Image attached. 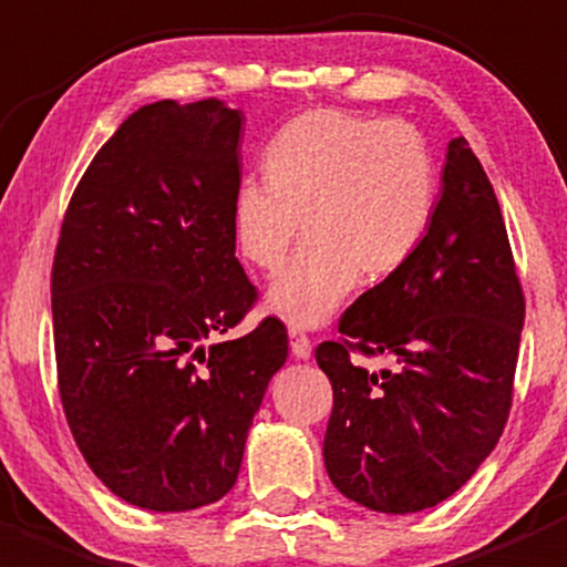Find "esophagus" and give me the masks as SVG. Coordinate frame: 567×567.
<instances>
[{"label":"esophagus","instance_id":"34e87169","mask_svg":"<svg viewBox=\"0 0 567 567\" xmlns=\"http://www.w3.org/2000/svg\"><path fill=\"white\" fill-rule=\"evenodd\" d=\"M290 353H293L296 359H310L312 353L310 337H307L301 329H296V326L290 329Z\"/></svg>","mask_w":567,"mask_h":567}]
</instances>
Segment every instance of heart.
Instances as JSON below:
<instances>
[{
    "mask_svg": "<svg viewBox=\"0 0 567 567\" xmlns=\"http://www.w3.org/2000/svg\"><path fill=\"white\" fill-rule=\"evenodd\" d=\"M262 183L233 197V238L244 260L277 274L271 307L296 326H318L364 282L398 274L427 236L439 177L425 140L392 120L318 109L290 120L262 153Z\"/></svg>",
    "mask_w": 567,
    "mask_h": 567,
    "instance_id": "b5f03b06",
    "label": "heart"
}]
</instances>
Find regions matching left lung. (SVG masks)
Wrapping results in <instances>:
<instances>
[{
    "label": "left lung",
    "instance_id": "8db88e82",
    "mask_svg": "<svg viewBox=\"0 0 567 567\" xmlns=\"http://www.w3.org/2000/svg\"><path fill=\"white\" fill-rule=\"evenodd\" d=\"M442 199L416 255L359 296L316 348L334 405L323 461L379 513L439 505L477 472L513 405L524 290L494 186L468 142L447 145ZM392 355L370 374L359 358Z\"/></svg>",
    "mask_w": 567,
    "mask_h": 567
}]
</instances>
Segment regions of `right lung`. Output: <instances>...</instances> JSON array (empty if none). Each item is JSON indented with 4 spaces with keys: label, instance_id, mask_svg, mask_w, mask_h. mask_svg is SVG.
<instances>
[{
    "label": "right lung",
    "instance_id": "obj_1",
    "mask_svg": "<svg viewBox=\"0 0 567 567\" xmlns=\"http://www.w3.org/2000/svg\"><path fill=\"white\" fill-rule=\"evenodd\" d=\"M244 114L156 101L84 169L51 266L56 390L76 447L128 505L181 513L233 488L251 416L288 359L233 238Z\"/></svg>",
    "mask_w": 567,
    "mask_h": 567
}]
</instances>
